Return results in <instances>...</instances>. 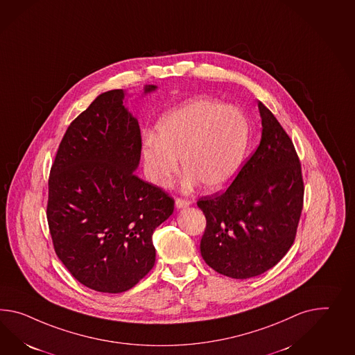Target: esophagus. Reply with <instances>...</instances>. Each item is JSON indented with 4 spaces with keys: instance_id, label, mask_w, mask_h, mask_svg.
<instances>
[{
    "instance_id": "1",
    "label": "esophagus",
    "mask_w": 355,
    "mask_h": 355,
    "mask_svg": "<svg viewBox=\"0 0 355 355\" xmlns=\"http://www.w3.org/2000/svg\"><path fill=\"white\" fill-rule=\"evenodd\" d=\"M191 203V200H185V198H182V197H178V198H176V207H178V209L188 207Z\"/></svg>"
}]
</instances>
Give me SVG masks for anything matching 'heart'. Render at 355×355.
I'll list each match as a JSON object with an SVG mask.
<instances>
[{
	"instance_id": "b5f03b06",
	"label": "heart",
	"mask_w": 355,
	"mask_h": 355,
	"mask_svg": "<svg viewBox=\"0 0 355 355\" xmlns=\"http://www.w3.org/2000/svg\"><path fill=\"white\" fill-rule=\"evenodd\" d=\"M157 137L143 146L146 176L158 187L168 185L182 158L187 182L220 191L234 180L245 159L250 126L233 107L207 99L189 101L158 121Z\"/></svg>"
}]
</instances>
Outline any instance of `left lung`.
<instances>
[{"label": "left lung", "instance_id": "1", "mask_svg": "<svg viewBox=\"0 0 355 355\" xmlns=\"http://www.w3.org/2000/svg\"><path fill=\"white\" fill-rule=\"evenodd\" d=\"M260 146L227 191L197 200L206 218L200 254L218 273L260 275L291 248L304 206V180L291 137L259 101Z\"/></svg>", "mask_w": 355, "mask_h": 355}]
</instances>
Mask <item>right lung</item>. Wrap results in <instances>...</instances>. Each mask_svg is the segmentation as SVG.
Returning a JSON list of instances; mask_svg holds the SVG:
<instances>
[{
  "label": "right lung",
  "mask_w": 355,
  "mask_h": 355,
  "mask_svg": "<svg viewBox=\"0 0 355 355\" xmlns=\"http://www.w3.org/2000/svg\"><path fill=\"white\" fill-rule=\"evenodd\" d=\"M122 101V90L104 92L73 119L50 170L46 206L55 254L78 282L105 293L128 291L152 270V236L175 205L134 173L141 134Z\"/></svg>",
  "instance_id": "1"
}]
</instances>
